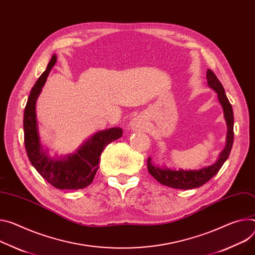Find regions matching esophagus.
Masks as SVG:
<instances>
[{
  "mask_svg": "<svg viewBox=\"0 0 255 255\" xmlns=\"http://www.w3.org/2000/svg\"><path fill=\"white\" fill-rule=\"evenodd\" d=\"M145 119L142 116H137V117H134L130 123H129V127L131 130L134 131H139V130H143L145 128Z\"/></svg>",
  "mask_w": 255,
  "mask_h": 255,
  "instance_id": "obj_1",
  "label": "esophagus"
}]
</instances>
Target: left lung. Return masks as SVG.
<instances>
[{
  "mask_svg": "<svg viewBox=\"0 0 255 255\" xmlns=\"http://www.w3.org/2000/svg\"><path fill=\"white\" fill-rule=\"evenodd\" d=\"M207 85L214 89L218 94L219 102L224 111V118L227 124V136H226V145L225 148L221 151L219 158L215 164L201 168L199 170H173L167 166L154 165L150 157L147 159V170L149 174L160 184L166 185L168 187L176 189H192L198 188L210 181L222 168L229 154L231 152L234 141V116L233 109L231 106L226 94L225 89L217 78L215 73L207 69L206 71Z\"/></svg>",
  "mask_w": 255,
  "mask_h": 255,
  "instance_id": "left-lung-1",
  "label": "left lung"
}]
</instances>
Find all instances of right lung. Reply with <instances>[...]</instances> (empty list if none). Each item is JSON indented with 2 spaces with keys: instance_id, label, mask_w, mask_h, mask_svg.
Here are the masks:
<instances>
[{
  "instance_id": "obj_1",
  "label": "right lung",
  "mask_w": 255,
  "mask_h": 255,
  "mask_svg": "<svg viewBox=\"0 0 255 255\" xmlns=\"http://www.w3.org/2000/svg\"><path fill=\"white\" fill-rule=\"evenodd\" d=\"M57 62L54 54L45 71L32 87L23 118L24 144L31 165L38 174L58 189L77 190L87 187L94 181L99 170L100 156L105 147L119 139L123 135L120 127H113L97 131L73 152L66 155L49 154L39 140L35 106L36 101L47 81V78Z\"/></svg>"
}]
</instances>
